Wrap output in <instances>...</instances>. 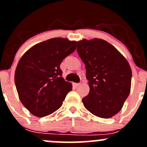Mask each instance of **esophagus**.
I'll return each instance as SVG.
<instances>
[{
	"mask_svg": "<svg viewBox=\"0 0 147 147\" xmlns=\"http://www.w3.org/2000/svg\"><path fill=\"white\" fill-rule=\"evenodd\" d=\"M73 86H75V87L77 88V87H78V86H80V84L74 83V84H73Z\"/></svg>",
	"mask_w": 147,
	"mask_h": 147,
	"instance_id": "esophagus-1",
	"label": "esophagus"
}]
</instances>
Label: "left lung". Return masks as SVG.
<instances>
[{
    "label": "left lung",
    "instance_id": "1",
    "mask_svg": "<svg viewBox=\"0 0 147 147\" xmlns=\"http://www.w3.org/2000/svg\"><path fill=\"white\" fill-rule=\"evenodd\" d=\"M77 52L85 64L90 91L82 99L89 112L112 117L129 97L132 72L129 62L113 45L101 38L77 41Z\"/></svg>",
    "mask_w": 147,
    "mask_h": 147
}]
</instances>
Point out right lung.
Masks as SVG:
<instances>
[{"label":"right lung","instance_id":"right-lung-1","mask_svg":"<svg viewBox=\"0 0 147 147\" xmlns=\"http://www.w3.org/2000/svg\"><path fill=\"white\" fill-rule=\"evenodd\" d=\"M76 45L65 38H50L30 48L18 61L14 75L18 97L34 115L53 113L72 90V84L61 77L60 64Z\"/></svg>","mask_w":147,"mask_h":147}]
</instances>
